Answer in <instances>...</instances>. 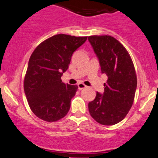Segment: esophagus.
<instances>
[{
    "label": "esophagus",
    "instance_id": "obj_1",
    "mask_svg": "<svg viewBox=\"0 0 158 158\" xmlns=\"http://www.w3.org/2000/svg\"><path fill=\"white\" fill-rule=\"evenodd\" d=\"M77 86H78V89H79L80 90L83 89H84V88L86 87V85L84 84H82V83H80V84H77Z\"/></svg>",
    "mask_w": 158,
    "mask_h": 158
}]
</instances>
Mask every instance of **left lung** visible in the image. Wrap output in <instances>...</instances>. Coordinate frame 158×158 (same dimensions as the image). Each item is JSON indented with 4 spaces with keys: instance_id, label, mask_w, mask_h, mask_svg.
I'll return each mask as SVG.
<instances>
[{
    "instance_id": "8db88e82",
    "label": "left lung",
    "mask_w": 158,
    "mask_h": 158,
    "mask_svg": "<svg viewBox=\"0 0 158 158\" xmlns=\"http://www.w3.org/2000/svg\"><path fill=\"white\" fill-rule=\"evenodd\" d=\"M88 40L102 73L108 77L103 95L97 92L89 103V112L101 125H115L124 119L134 103L137 84L134 63L126 48L114 37L90 36Z\"/></svg>"
}]
</instances>
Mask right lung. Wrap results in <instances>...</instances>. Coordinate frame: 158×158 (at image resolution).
Masks as SVG:
<instances>
[{
	"label": "right lung",
	"mask_w": 158,
	"mask_h": 158,
	"mask_svg": "<svg viewBox=\"0 0 158 158\" xmlns=\"http://www.w3.org/2000/svg\"><path fill=\"white\" fill-rule=\"evenodd\" d=\"M87 36L57 34L43 41L32 53L24 81V89L32 112L45 122L66 116L77 85L65 84L63 73L68 69L73 53Z\"/></svg>",
	"instance_id": "right-lung-1"
}]
</instances>
